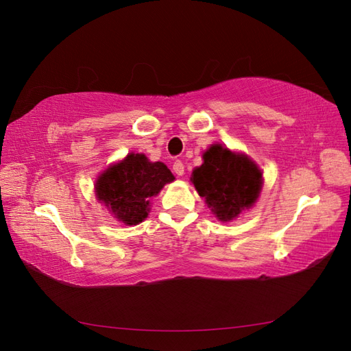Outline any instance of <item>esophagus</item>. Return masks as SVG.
I'll return each instance as SVG.
<instances>
[{
	"label": "esophagus",
	"mask_w": 351,
	"mask_h": 351,
	"mask_svg": "<svg viewBox=\"0 0 351 351\" xmlns=\"http://www.w3.org/2000/svg\"><path fill=\"white\" fill-rule=\"evenodd\" d=\"M173 171L177 176H183L184 174V164L180 161V159H177V161L173 164Z\"/></svg>",
	"instance_id": "esophagus-1"
}]
</instances>
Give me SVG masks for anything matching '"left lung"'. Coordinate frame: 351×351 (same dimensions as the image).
<instances>
[{
	"instance_id": "obj_1",
	"label": "left lung",
	"mask_w": 351,
	"mask_h": 351,
	"mask_svg": "<svg viewBox=\"0 0 351 351\" xmlns=\"http://www.w3.org/2000/svg\"><path fill=\"white\" fill-rule=\"evenodd\" d=\"M192 183L219 221L234 219L250 208L262 187V173L249 158L212 145L196 168Z\"/></svg>"
}]
</instances>
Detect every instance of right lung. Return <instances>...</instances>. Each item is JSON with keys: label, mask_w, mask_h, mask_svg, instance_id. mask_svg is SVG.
I'll list each match as a JSON object with an SVG mask.
<instances>
[{"label": "right lung", "mask_w": 351, "mask_h": 351, "mask_svg": "<svg viewBox=\"0 0 351 351\" xmlns=\"http://www.w3.org/2000/svg\"><path fill=\"white\" fill-rule=\"evenodd\" d=\"M174 176L162 162H149L142 154L127 155L110 167L97 182V196L125 226H136L147 217L149 199Z\"/></svg>", "instance_id": "obj_1"}]
</instances>
